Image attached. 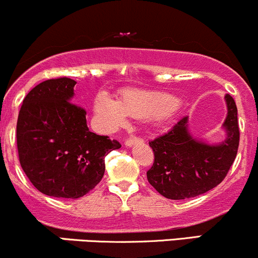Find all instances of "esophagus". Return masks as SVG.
I'll list each match as a JSON object with an SVG mask.
<instances>
[{
	"label": "esophagus",
	"mask_w": 258,
	"mask_h": 258,
	"mask_svg": "<svg viewBox=\"0 0 258 258\" xmlns=\"http://www.w3.org/2000/svg\"><path fill=\"white\" fill-rule=\"evenodd\" d=\"M142 139L141 138H137V137H132V138H128V139H126L125 141V146L126 147H133L135 146V144H137V143H142Z\"/></svg>",
	"instance_id": "obj_1"
}]
</instances>
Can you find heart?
<instances>
[{"label": "heart", "instance_id": "1", "mask_svg": "<svg viewBox=\"0 0 258 258\" xmlns=\"http://www.w3.org/2000/svg\"><path fill=\"white\" fill-rule=\"evenodd\" d=\"M94 114L102 131L110 132L127 122V117L167 121L178 110L176 97L164 92L127 90L117 100L106 92L94 99Z\"/></svg>", "mask_w": 258, "mask_h": 258}]
</instances>
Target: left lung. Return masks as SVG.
Listing matches in <instances>:
<instances>
[{"mask_svg": "<svg viewBox=\"0 0 258 258\" xmlns=\"http://www.w3.org/2000/svg\"><path fill=\"white\" fill-rule=\"evenodd\" d=\"M227 116L222 130L224 138L209 143L189 131L188 117L166 135L149 142L154 164L147 178L162 197L172 200L194 198L218 185L235 160L239 147L238 109L230 94L224 96Z\"/></svg>", "mask_w": 258, "mask_h": 258, "instance_id": "1", "label": "left lung"}]
</instances>
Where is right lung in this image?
Here are the masks:
<instances>
[{"mask_svg": "<svg viewBox=\"0 0 258 258\" xmlns=\"http://www.w3.org/2000/svg\"><path fill=\"white\" fill-rule=\"evenodd\" d=\"M76 81L41 82L23 100L17 122L22 168L41 193L78 199L103 178L104 158L121 144L91 132L86 111L73 103Z\"/></svg>", "mask_w": 258, "mask_h": 258, "instance_id": "obj_1", "label": "right lung"}]
</instances>
